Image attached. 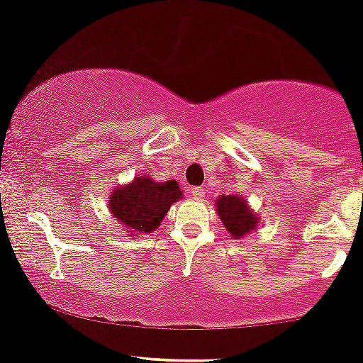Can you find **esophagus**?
<instances>
[{
	"mask_svg": "<svg viewBox=\"0 0 363 363\" xmlns=\"http://www.w3.org/2000/svg\"><path fill=\"white\" fill-rule=\"evenodd\" d=\"M190 194L194 195V199H202L203 197V189L202 186H192V190H190Z\"/></svg>",
	"mask_w": 363,
	"mask_h": 363,
	"instance_id": "obj_1",
	"label": "esophagus"
}]
</instances>
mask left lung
Returning <instances> with one entry per match:
<instances>
[{
	"mask_svg": "<svg viewBox=\"0 0 363 363\" xmlns=\"http://www.w3.org/2000/svg\"><path fill=\"white\" fill-rule=\"evenodd\" d=\"M218 213L221 218L223 225L230 231L231 236L240 238L247 235L248 231L255 230L257 226V218L252 213L250 207L243 197H235V195H223L218 199Z\"/></svg>",
	"mask_w": 363,
	"mask_h": 363,
	"instance_id": "left-lung-1",
	"label": "left lung"
}]
</instances>
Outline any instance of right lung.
<instances>
[{"mask_svg": "<svg viewBox=\"0 0 363 363\" xmlns=\"http://www.w3.org/2000/svg\"><path fill=\"white\" fill-rule=\"evenodd\" d=\"M182 199L174 180L157 183L149 177H137L127 186L115 189L109 201L113 216L133 233H150L160 226L171 203Z\"/></svg>", "mask_w": 363, "mask_h": 363, "instance_id": "obj_1", "label": "right lung"}]
</instances>
